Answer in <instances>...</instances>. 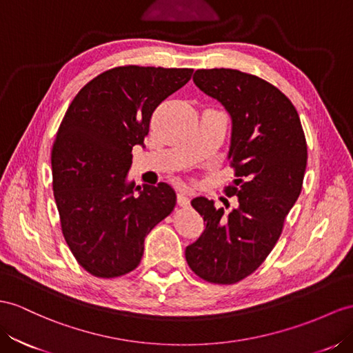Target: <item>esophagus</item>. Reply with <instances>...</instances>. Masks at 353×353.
<instances>
[{
    "label": "esophagus",
    "mask_w": 353,
    "mask_h": 353,
    "mask_svg": "<svg viewBox=\"0 0 353 353\" xmlns=\"http://www.w3.org/2000/svg\"><path fill=\"white\" fill-rule=\"evenodd\" d=\"M177 204L182 205V207H188L189 205V196H188V194L180 191L177 194Z\"/></svg>",
    "instance_id": "esophagus-1"
}]
</instances>
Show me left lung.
<instances>
[{
	"label": "left lung",
	"mask_w": 353,
	"mask_h": 353,
	"mask_svg": "<svg viewBox=\"0 0 353 353\" xmlns=\"http://www.w3.org/2000/svg\"><path fill=\"white\" fill-rule=\"evenodd\" d=\"M194 83L231 116L228 159L236 179L225 189L239 205L225 214L213 200L191 201L205 228L185 250L188 265L212 283H237L264 263L303 188L304 131L294 104L265 80L239 70H196Z\"/></svg>",
	"instance_id": "obj_1"
}]
</instances>
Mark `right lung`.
<instances>
[{"instance_id":"add662e5","label":"right lung","mask_w":353,"mask_h":353,"mask_svg":"<svg viewBox=\"0 0 353 353\" xmlns=\"http://www.w3.org/2000/svg\"><path fill=\"white\" fill-rule=\"evenodd\" d=\"M192 71L116 67L71 101L52 149L53 195L64 239L88 273L104 279L130 273L140 264L144 239L173 212L170 185L135 186L126 177L152 113Z\"/></svg>"}]
</instances>
